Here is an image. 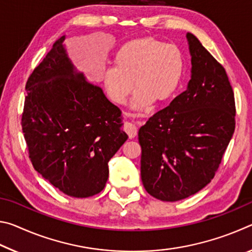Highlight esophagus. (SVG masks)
Segmentation results:
<instances>
[{
  "instance_id": "esophagus-1",
  "label": "esophagus",
  "mask_w": 252,
  "mask_h": 252,
  "mask_svg": "<svg viewBox=\"0 0 252 252\" xmlns=\"http://www.w3.org/2000/svg\"><path fill=\"white\" fill-rule=\"evenodd\" d=\"M125 130L127 133V135H129V138H134V136L136 135V126L133 125V123H126V125L125 126Z\"/></svg>"
}]
</instances>
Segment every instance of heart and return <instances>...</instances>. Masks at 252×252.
<instances>
[{"label":"heart","mask_w":252,"mask_h":252,"mask_svg":"<svg viewBox=\"0 0 252 252\" xmlns=\"http://www.w3.org/2000/svg\"><path fill=\"white\" fill-rule=\"evenodd\" d=\"M114 67L105 69L101 82L105 94L123 104L134 88L131 108L146 110L153 102L163 103L176 94L185 74L181 50L152 37L133 40L122 45L113 60Z\"/></svg>","instance_id":"b5f03b06"}]
</instances>
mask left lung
Masks as SVG:
<instances>
[{"mask_svg": "<svg viewBox=\"0 0 252 252\" xmlns=\"http://www.w3.org/2000/svg\"><path fill=\"white\" fill-rule=\"evenodd\" d=\"M191 78L187 90L139 130L141 179L161 201H179L210 182L234 132L236 106L225 70L187 33Z\"/></svg>", "mask_w": 252, "mask_h": 252, "instance_id": "obj_1", "label": "left lung"}]
</instances>
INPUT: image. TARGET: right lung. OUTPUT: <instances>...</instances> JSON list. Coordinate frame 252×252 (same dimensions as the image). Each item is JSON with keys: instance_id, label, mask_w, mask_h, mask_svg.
I'll list each match as a JSON object with an SVG mask.
<instances>
[{"instance_id": "right-lung-1", "label": "right lung", "mask_w": 252, "mask_h": 252, "mask_svg": "<svg viewBox=\"0 0 252 252\" xmlns=\"http://www.w3.org/2000/svg\"><path fill=\"white\" fill-rule=\"evenodd\" d=\"M55 41L27 82L22 130L34 169L70 197L101 192L109 161L126 141L121 111L88 82Z\"/></svg>"}]
</instances>
